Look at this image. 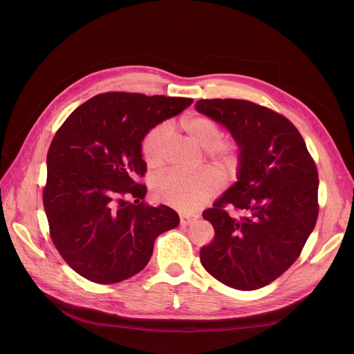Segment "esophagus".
I'll list each match as a JSON object with an SVG mask.
<instances>
[{
    "mask_svg": "<svg viewBox=\"0 0 354 354\" xmlns=\"http://www.w3.org/2000/svg\"><path fill=\"white\" fill-rule=\"evenodd\" d=\"M198 216L196 214H187V213H180L179 218H180V225H189L192 224Z\"/></svg>",
    "mask_w": 354,
    "mask_h": 354,
    "instance_id": "34e87169",
    "label": "esophagus"
}]
</instances>
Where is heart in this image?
<instances>
[{
	"label": "heart",
	"instance_id": "b5f03b06",
	"mask_svg": "<svg viewBox=\"0 0 354 354\" xmlns=\"http://www.w3.org/2000/svg\"><path fill=\"white\" fill-rule=\"evenodd\" d=\"M180 127L186 140L200 149H205L207 161L223 175H232L241 160V147L235 138L223 137L221 126L217 120L206 115L183 118ZM172 137L171 126L167 123L151 129L142 140V157L151 168L164 162L167 149ZM220 176L205 169L194 175L183 176L167 174L153 182L154 197L168 206L183 212H193L205 206L220 190Z\"/></svg>",
	"mask_w": 354,
	"mask_h": 354
}]
</instances>
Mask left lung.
I'll return each instance as SVG.
<instances>
[{
    "label": "left lung",
    "mask_w": 354,
    "mask_h": 354,
    "mask_svg": "<svg viewBox=\"0 0 354 354\" xmlns=\"http://www.w3.org/2000/svg\"><path fill=\"white\" fill-rule=\"evenodd\" d=\"M196 109L224 124L241 147L238 182L203 212L214 238L200 250L201 265L228 287L258 290L298 259L317 224L315 161L298 129L266 106L200 99Z\"/></svg>",
    "instance_id": "obj_1"
}]
</instances>
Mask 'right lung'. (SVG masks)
Masks as SVG:
<instances>
[{
    "mask_svg": "<svg viewBox=\"0 0 354 354\" xmlns=\"http://www.w3.org/2000/svg\"><path fill=\"white\" fill-rule=\"evenodd\" d=\"M192 102L105 92L78 106L56 131L47 153L43 206L50 238L80 276L97 284L126 280L145 268L156 238L178 227L175 210L144 201L141 141Z\"/></svg>",
    "mask_w": 354,
    "mask_h": 354,
    "instance_id": "1",
    "label": "right lung"
}]
</instances>
